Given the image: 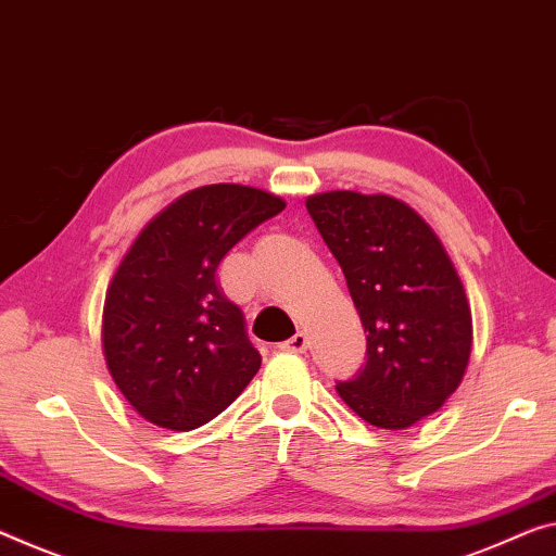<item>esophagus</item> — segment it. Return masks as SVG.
I'll list each match as a JSON object with an SVG mask.
<instances>
[{"label":"esophagus","instance_id":"esophagus-1","mask_svg":"<svg viewBox=\"0 0 556 556\" xmlns=\"http://www.w3.org/2000/svg\"><path fill=\"white\" fill-rule=\"evenodd\" d=\"M283 350H288V353H305L307 350V336L305 332H295L293 338L286 340L283 345H280Z\"/></svg>","mask_w":556,"mask_h":556}]
</instances>
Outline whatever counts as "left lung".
Returning <instances> with one entry per match:
<instances>
[{
    "label": "left lung",
    "instance_id": "1",
    "mask_svg": "<svg viewBox=\"0 0 556 556\" xmlns=\"http://www.w3.org/2000/svg\"><path fill=\"white\" fill-rule=\"evenodd\" d=\"M305 208L343 268L367 332L365 367L338 382V395L382 430L438 413L472 353V313L440 238L386 193H315Z\"/></svg>",
    "mask_w": 556,
    "mask_h": 556
}]
</instances>
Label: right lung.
Returning a JSON list of instances; mask_svg holds the SVG:
<instances>
[{"instance_id": "1", "label": "right lung", "mask_w": 556, "mask_h": 556, "mask_svg": "<svg viewBox=\"0 0 556 556\" xmlns=\"http://www.w3.org/2000/svg\"><path fill=\"white\" fill-rule=\"evenodd\" d=\"M283 208V199L251 186H201L149 220L126 251L106 290L101 345L116 388L143 420L195 430L258 372L261 353L216 270Z\"/></svg>"}]
</instances>
